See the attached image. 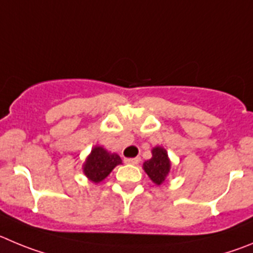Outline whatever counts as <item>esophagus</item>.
<instances>
[{"mask_svg":"<svg viewBox=\"0 0 253 253\" xmlns=\"http://www.w3.org/2000/svg\"><path fill=\"white\" fill-rule=\"evenodd\" d=\"M141 161L140 158H131V159H125V163L131 164V165H137Z\"/></svg>","mask_w":253,"mask_h":253,"instance_id":"1","label":"esophagus"}]
</instances>
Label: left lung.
Here are the masks:
<instances>
[{
    "instance_id": "obj_1",
    "label": "left lung",
    "mask_w": 253,
    "mask_h": 253,
    "mask_svg": "<svg viewBox=\"0 0 253 253\" xmlns=\"http://www.w3.org/2000/svg\"><path fill=\"white\" fill-rule=\"evenodd\" d=\"M143 170L155 184L161 185L170 172V161L166 150L155 147L152 150V158L143 163Z\"/></svg>"
}]
</instances>
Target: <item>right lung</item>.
<instances>
[{"mask_svg":"<svg viewBox=\"0 0 253 253\" xmlns=\"http://www.w3.org/2000/svg\"><path fill=\"white\" fill-rule=\"evenodd\" d=\"M121 158L117 154H110L103 147H94L84 164V174L93 183H99L108 176L118 164H121Z\"/></svg>","mask_w":253,"mask_h":253,"instance_id":"obj_1","label":"right lung"}]
</instances>
